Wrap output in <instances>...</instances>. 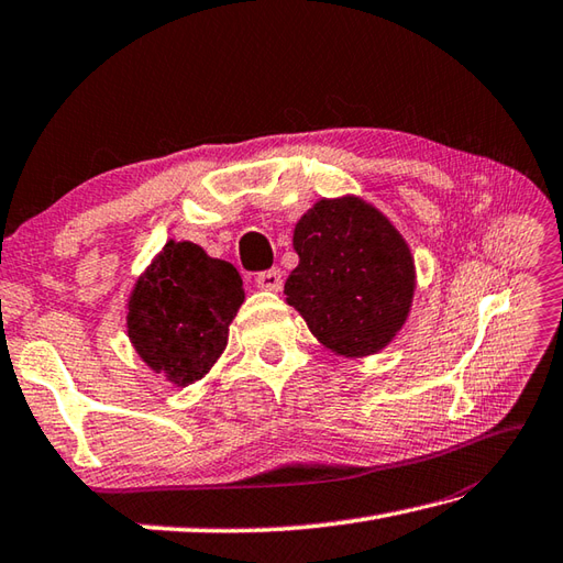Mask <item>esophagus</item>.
<instances>
[{
    "instance_id": "esophagus-1",
    "label": "esophagus",
    "mask_w": 563,
    "mask_h": 563,
    "mask_svg": "<svg viewBox=\"0 0 563 563\" xmlns=\"http://www.w3.org/2000/svg\"><path fill=\"white\" fill-rule=\"evenodd\" d=\"M255 282H257L260 289H265V291H279V289H282V272H279L277 267H274V269H265V272L257 274Z\"/></svg>"
}]
</instances>
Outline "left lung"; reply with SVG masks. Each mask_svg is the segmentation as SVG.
Masks as SVG:
<instances>
[{
  "label": "left lung",
  "instance_id": "1",
  "mask_svg": "<svg viewBox=\"0 0 563 563\" xmlns=\"http://www.w3.org/2000/svg\"><path fill=\"white\" fill-rule=\"evenodd\" d=\"M298 267L286 301L332 352L382 350L408 316L416 272L396 228L360 199L318 201L294 231Z\"/></svg>",
  "mask_w": 563,
  "mask_h": 563
}]
</instances>
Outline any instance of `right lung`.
Instances as JSON below:
<instances>
[{"mask_svg":"<svg viewBox=\"0 0 563 563\" xmlns=\"http://www.w3.org/2000/svg\"><path fill=\"white\" fill-rule=\"evenodd\" d=\"M243 298V279L231 262L213 260L194 243L169 240L133 289V347L172 384L197 382L223 352L228 325Z\"/></svg>","mask_w":563,"mask_h":563,"instance_id":"obj_1","label":"right lung"}]
</instances>
